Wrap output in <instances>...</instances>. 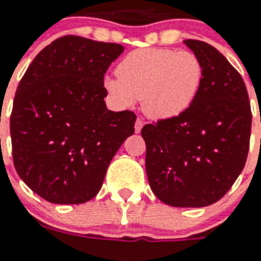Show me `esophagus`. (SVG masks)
Instances as JSON below:
<instances>
[{
  "label": "esophagus",
  "instance_id": "1",
  "mask_svg": "<svg viewBox=\"0 0 261 261\" xmlns=\"http://www.w3.org/2000/svg\"><path fill=\"white\" fill-rule=\"evenodd\" d=\"M143 124H145V123H143L142 119H137V122H135V133H141Z\"/></svg>",
  "mask_w": 261,
  "mask_h": 261
}]
</instances>
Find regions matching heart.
<instances>
[{
    "label": "heart",
    "mask_w": 261,
    "mask_h": 261,
    "mask_svg": "<svg viewBox=\"0 0 261 261\" xmlns=\"http://www.w3.org/2000/svg\"><path fill=\"white\" fill-rule=\"evenodd\" d=\"M118 77H107L104 89L119 107L142 100L143 112L153 119H171L194 102L202 88L204 69L192 51L138 48L116 66Z\"/></svg>",
    "instance_id": "heart-1"
}]
</instances>
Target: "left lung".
Instances as JSON below:
<instances>
[{
  "instance_id": "left-lung-1",
  "label": "left lung",
  "mask_w": 261,
  "mask_h": 261,
  "mask_svg": "<svg viewBox=\"0 0 261 261\" xmlns=\"http://www.w3.org/2000/svg\"><path fill=\"white\" fill-rule=\"evenodd\" d=\"M202 61V88L182 114L145 124L146 173L154 195L169 206L218 202L247 163L252 111L243 77L215 47L184 42Z\"/></svg>"
}]
</instances>
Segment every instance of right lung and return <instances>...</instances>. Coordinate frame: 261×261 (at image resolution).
Returning a JSON list of instances; mask_svg holds the SVG:
<instances>
[{
  "instance_id": "1",
  "label": "right lung",
  "mask_w": 261,
  "mask_h": 261,
  "mask_svg": "<svg viewBox=\"0 0 261 261\" xmlns=\"http://www.w3.org/2000/svg\"><path fill=\"white\" fill-rule=\"evenodd\" d=\"M122 44L67 35L22 75L10 114L13 164L35 194L57 204L93 199L111 160L134 134L133 111L107 110L104 74Z\"/></svg>"
}]
</instances>
